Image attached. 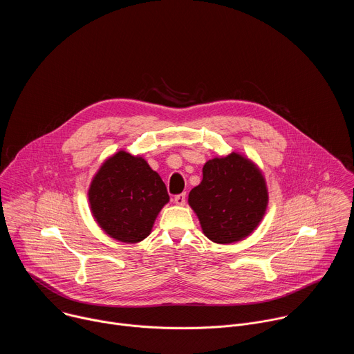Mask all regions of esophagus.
<instances>
[{"instance_id": "1", "label": "esophagus", "mask_w": 354, "mask_h": 354, "mask_svg": "<svg viewBox=\"0 0 354 354\" xmlns=\"http://www.w3.org/2000/svg\"><path fill=\"white\" fill-rule=\"evenodd\" d=\"M174 201H175V205H178V206H185V203H186V194L185 193L176 194L174 197Z\"/></svg>"}]
</instances>
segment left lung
Returning a JSON list of instances; mask_svg holds the SVG:
<instances>
[{"mask_svg":"<svg viewBox=\"0 0 354 354\" xmlns=\"http://www.w3.org/2000/svg\"><path fill=\"white\" fill-rule=\"evenodd\" d=\"M268 201L261 169L238 153L209 160L203 179L189 193V206L205 235L224 245L254 232L266 213Z\"/></svg>","mask_w":354,"mask_h":354,"instance_id":"left-lung-1","label":"left lung"}]
</instances>
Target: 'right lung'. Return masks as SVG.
Instances as JSON below:
<instances>
[{
  "mask_svg": "<svg viewBox=\"0 0 354 354\" xmlns=\"http://www.w3.org/2000/svg\"><path fill=\"white\" fill-rule=\"evenodd\" d=\"M88 198L92 216L111 238L137 243L147 238L169 201L161 176L142 157L119 151L93 176Z\"/></svg>",
  "mask_w": 354,
  "mask_h": 354,
  "instance_id": "add662e5",
  "label": "right lung"
}]
</instances>
